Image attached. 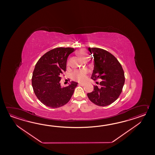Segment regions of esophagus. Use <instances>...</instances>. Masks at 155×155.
<instances>
[{
  "instance_id": "1",
  "label": "esophagus",
  "mask_w": 155,
  "mask_h": 155,
  "mask_svg": "<svg viewBox=\"0 0 155 155\" xmlns=\"http://www.w3.org/2000/svg\"><path fill=\"white\" fill-rule=\"evenodd\" d=\"M78 85L82 86H83L85 85V84H84V83H79Z\"/></svg>"
}]
</instances>
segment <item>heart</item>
<instances>
[{
  "instance_id": "1",
  "label": "heart",
  "mask_w": 155,
  "mask_h": 155,
  "mask_svg": "<svg viewBox=\"0 0 155 155\" xmlns=\"http://www.w3.org/2000/svg\"><path fill=\"white\" fill-rule=\"evenodd\" d=\"M79 55L80 58L83 60L85 59L86 58V53L85 50H81L79 52ZM69 63H68V65H69ZM87 74V70L86 69L76 70L73 71L71 74V78L72 79L78 81H82L86 78V74Z\"/></svg>"
}]
</instances>
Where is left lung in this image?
Masks as SVG:
<instances>
[{"label":"left lung","mask_w":155,"mask_h":155,"mask_svg":"<svg viewBox=\"0 0 155 155\" xmlns=\"http://www.w3.org/2000/svg\"><path fill=\"white\" fill-rule=\"evenodd\" d=\"M94 56V69L91 79H101L100 86L94 85L87 93L89 100L96 105L106 106L118 99L125 83V75L121 64L111 53L98 48H88ZM99 82H96V84Z\"/></svg>","instance_id":"obj_1"}]
</instances>
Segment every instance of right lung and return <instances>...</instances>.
Listing matches in <instances>:
<instances>
[{
    "mask_svg": "<svg viewBox=\"0 0 155 155\" xmlns=\"http://www.w3.org/2000/svg\"><path fill=\"white\" fill-rule=\"evenodd\" d=\"M75 51L72 48H57L41 56L36 63L31 79L33 90L44 105L58 108L69 101L78 83L72 81L61 87V76L66 71L68 57Z\"/></svg>",
    "mask_w": 155,
    "mask_h": 155,
    "instance_id": "right-lung-1",
    "label": "right lung"
}]
</instances>
